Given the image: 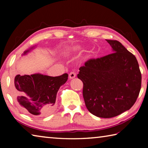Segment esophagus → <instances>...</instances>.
Wrapping results in <instances>:
<instances>
[{"mask_svg":"<svg viewBox=\"0 0 148 148\" xmlns=\"http://www.w3.org/2000/svg\"><path fill=\"white\" fill-rule=\"evenodd\" d=\"M76 76V74L75 72H71V73L69 74V78L70 79H73Z\"/></svg>","mask_w":148,"mask_h":148,"instance_id":"obj_1","label":"esophagus"}]
</instances>
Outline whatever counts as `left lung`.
<instances>
[{
    "mask_svg": "<svg viewBox=\"0 0 148 148\" xmlns=\"http://www.w3.org/2000/svg\"><path fill=\"white\" fill-rule=\"evenodd\" d=\"M114 53L90 59L79 69L86 108L94 116L110 118L133 106L141 89L136 58L119 42L106 40Z\"/></svg>",
    "mask_w": 148,
    "mask_h": 148,
    "instance_id": "1",
    "label": "left lung"
}]
</instances>
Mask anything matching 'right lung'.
<instances>
[{
    "label": "right lung",
    "instance_id": "add662e5",
    "mask_svg": "<svg viewBox=\"0 0 148 148\" xmlns=\"http://www.w3.org/2000/svg\"><path fill=\"white\" fill-rule=\"evenodd\" d=\"M36 46L23 52L25 56ZM68 74L52 77L40 73L17 75L13 87V95L21 110L34 117L49 114L53 110L57 93L60 87L66 83Z\"/></svg>",
    "mask_w": 148,
    "mask_h": 148
}]
</instances>
